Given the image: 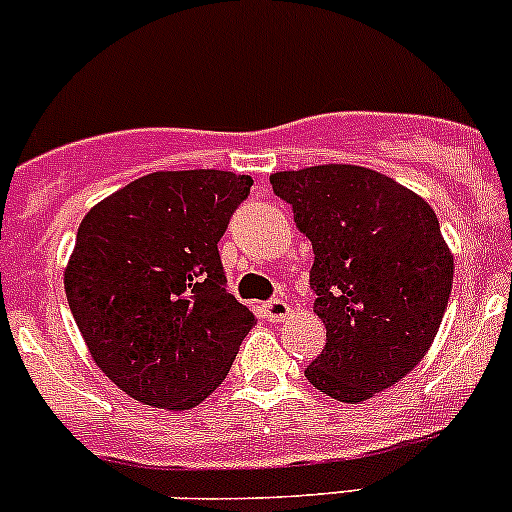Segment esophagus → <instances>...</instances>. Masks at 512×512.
<instances>
[{"label": "esophagus", "instance_id": "obj_1", "mask_svg": "<svg viewBox=\"0 0 512 512\" xmlns=\"http://www.w3.org/2000/svg\"><path fill=\"white\" fill-rule=\"evenodd\" d=\"M262 309H265V317L270 319V322H285L289 314H292V309H289L285 299H272V302H267Z\"/></svg>", "mask_w": 512, "mask_h": 512}]
</instances>
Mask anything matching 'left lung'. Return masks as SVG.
Here are the masks:
<instances>
[{
  "instance_id": "8db88e82",
  "label": "left lung",
  "mask_w": 512,
  "mask_h": 512,
  "mask_svg": "<svg viewBox=\"0 0 512 512\" xmlns=\"http://www.w3.org/2000/svg\"><path fill=\"white\" fill-rule=\"evenodd\" d=\"M309 237L314 314L327 344L304 376L361 404L416 369L441 327L453 255L431 205L394 178L347 163L270 175Z\"/></svg>"
}]
</instances>
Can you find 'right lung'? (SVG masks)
Here are the masks:
<instances>
[{
    "mask_svg": "<svg viewBox=\"0 0 512 512\" xmlns=\"http://www.w3.org/2000/svg\"><path fill=\"white\" fill-rule=\"evenodd\" d=\"M250 185L230 170H158L81 220L66 299L91 359L131 399L168 411L203 404L255 327L225 289L218 252Z\"/></svg>",
    "mask_w": 512,
    "mask_h": 512,
    "instance_id": "add662e5",
    "label": "right lung"
}]
</instances>
